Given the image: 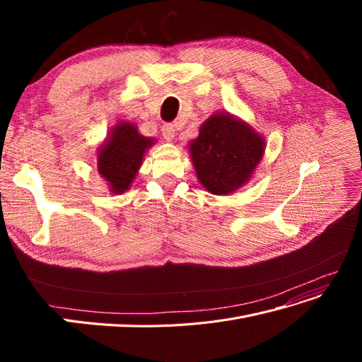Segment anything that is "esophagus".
Masks as SVG:
<instances>
[{"instance_id": "34e87169", "label": "esophagus", "mask_w": 362, "mask_h": 362, "mask_svg": "<svg viewBox=\"0 0 362 362\" xmlns=\"http://www.w3.org/2000/svg\"><path fill=\"white\" fill-rule=\"evenodd\" d=\"M161 136H163L164 140H168V141L173 140V137H175V127L170 125V124H164L161 127Z\"/></svg>"}]
</instances>
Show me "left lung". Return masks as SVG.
Wrapping results in <instances>:
<instances>
[{
	"instance_id": "left-lung-1",
	"label": "left lung",
	"mask_w": 362,
	"mask_h": 362,
	"mask_svg": "<svg viewBox=\"0 0 362 362\" xmlns=\"http://www.w3.org/2000/svg\"><path fill=\"white\" fill-rule=\"evenodd\" d=\"M264 140L247 124L229 115H213L190 144V154L204 187L213 194L243 185L259 163Z\"/></svg>"
}]
</instances>
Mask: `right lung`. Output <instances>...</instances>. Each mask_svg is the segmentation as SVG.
<instances>
[{
  "label": "right lung",
  "mask_w": 362,
  "mask_h": 362,
  "mask_svg": "<svg viewBox=\"0 0 362 362\" xmlns=\"http://www.w3.org/2000/svg\"><path fill=\"white\" fill-rule=\"evenodd\" d=\"M152 139L139 134L133 124H119L98 154V172L113 193H124L133 182Z\"/></svg>",
  "instance_id": "right-lung-1"
}]
</instances>
